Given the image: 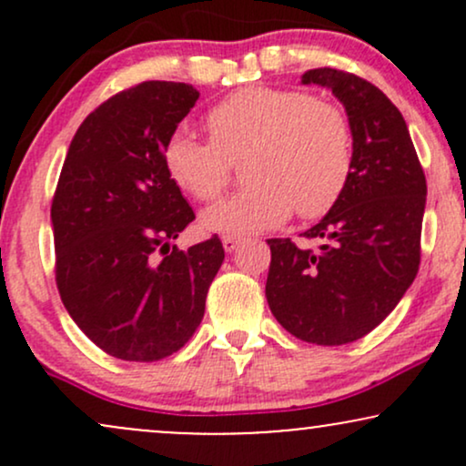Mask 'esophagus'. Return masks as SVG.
Wrapping results in <instances>:
<instances>
[{
	"label": "esophagus",
	"instance_id": "esophagus-1",
	"mask_svg": "<svg viewBox=\"0 0 466 466\" xmlns=\"http://www.w3.org/2000/svg\"><path fill=\"white\" fill-rule=\"evenodd\" d=\"M240 243H243V238L238 237H223V249L226 251H234Z\"/></svg>",
	"mask_w": 466,
	"mask_h": 466
}]
</instances>
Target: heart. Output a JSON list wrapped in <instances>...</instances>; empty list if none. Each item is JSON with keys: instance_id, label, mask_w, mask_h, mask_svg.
Masks as SVG:
<instances>
[{"instance_id": "1", "label": "heart", "mask_w": 466, "mask_h": 466, "mask_svg": "<svg viewBox=\"0 0 466 466\" xmlns=\"http://www.w3.org/2000/svg\"><path fill=\"white\" fill-rule=\"evenodd\" d=\"M210 140L177 129L164 144V166L175 186L210 203L223 195L234 164L249 181L238 195L203 212L210 232L251 234L329 215L349 188L355 137L349 116L302 89L249 85L212 106Z\"/></svg>"}]
</instances>
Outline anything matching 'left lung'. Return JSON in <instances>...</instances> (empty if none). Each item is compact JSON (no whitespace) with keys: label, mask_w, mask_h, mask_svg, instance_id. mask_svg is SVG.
Instances as JSON below:
<instances>
[{"label":"left lung","mask_w":466,"mask_h":466,"mask_svg":"<svg viewBox=\"0 0 466 466\" xmlns=\"http://www.w3.org/2000/svg\"><path fill=\"white\" fill-rule=\"evenodd\" d=\"M304 85L329 87L349 114L355 168L344 197L304 238H269L265 296L282 329L318 346L361 339L392 313L420 265L427 181L408 125L366 78L335 67L309 69Z\"/></svg>","instance_id":"left-lung-1"}]
</instances>
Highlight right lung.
I'll return each mask as SVG.
<instances>
[{
    "label": "right lung",
    "mask_w": 466,
    "mask_h": 466,
    "mask_svg": "<svg viewBox=\"0 0 466 466\" xmlns=\"http://www.w3.org/2000/svg\"><path fill=\"white\" fill-rule=\"evenodd\" d=\"M188 83L147 80L83 120L52 199L56 287L98 349L159 361L190 339L226 251L218 237L170 245L195 221L164 166V144L195 106Z\"/></svg>",
    "instance_id": "obj_1"
}]
</instances>
